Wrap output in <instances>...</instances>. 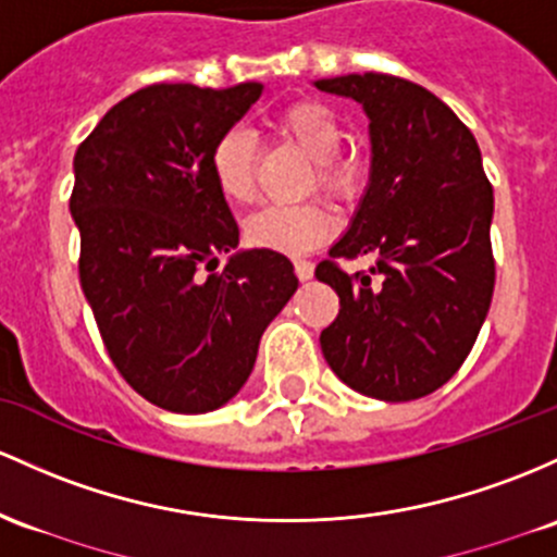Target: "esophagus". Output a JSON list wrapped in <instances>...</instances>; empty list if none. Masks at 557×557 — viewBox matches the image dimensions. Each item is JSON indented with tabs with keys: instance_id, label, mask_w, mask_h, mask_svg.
Instances as JSON below:
<instances>
[{
	"instance_id": "esophagus-1",
	"label": "esophagus",
	"mask_w": 557,
	"mask_h": 557,
	"mask_svg": "<svg viewBox=\"0 0 557 557\" xmlns=\"http://www.w3.org/2000/svg\"><path fill=\"white\" fill-rule=\"evenodd\" d=\"M296 277L301 280V283H307V280H311L314 277V264H311V261H296Z\"/></svg>"
}]
</instances>
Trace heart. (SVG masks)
<instances>
[{
    "label": "heart",
    "instance_id": "1",
    "mask_svg": "<svg viewBox=\"0 0 557 557\" xmlns=\"http://www.w3.org/2000/svg\"><path fill=\"white\" fill-rule=\"evenodd\" d=\"M272 129L314 161L317 185L335 198H348L359 185V163L338 152L344 143L338 115L317 100L288 102L272 115ZM256 145L246 129H230L211 150V176L219 193L235 206L256 195ZM335 232V216L322 203L267 206L246 222L250 246L301 256Z\"/></svg>",
    "mask_w": 557,
    "mask_h": 557
}]
</instances>
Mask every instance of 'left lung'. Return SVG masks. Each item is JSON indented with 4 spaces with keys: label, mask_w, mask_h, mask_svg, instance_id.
<instances>
[{
    "label": "left lung",
    "mask_w": 557,
    "mask_h": 557,
    "mask_svg": "<svg viewBox=\"0 0 557 557\" xmlns=\"http://www.w3.org/2000/svg\"><path fill=\"white\" fill-rule=\"evenodd\" d=\"M370 121V182L333 259L372 253L370 274L333 261L317 280L341 311L322 330L330 370L359 394L412 401L460 370L494 293V193L470 129L436 95L386 73L320 78Z\"/></svg>",
    "instance_id": "8db88e82"
}]
</instances>
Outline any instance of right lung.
<instances>
[{
	"instance_id": "1",
	"label": "right lung",
	"mask_w": 557,
	"mask_h": 557,
	"mask_svg": "<svg viewBox=\"0 0 557 557\" xmlns=\"http://www.w3.org/2000/svg\"><path fill=\"white\" fill-rule=\"evenodd\" d=\"M264 91L152 84L102 115L73 158L78 277L124 381L156 407H224L298 288L277 250H237L240 230L211 150ZM230 252L222 273L218 253Z\"/></svg>"
}]
</instances>
